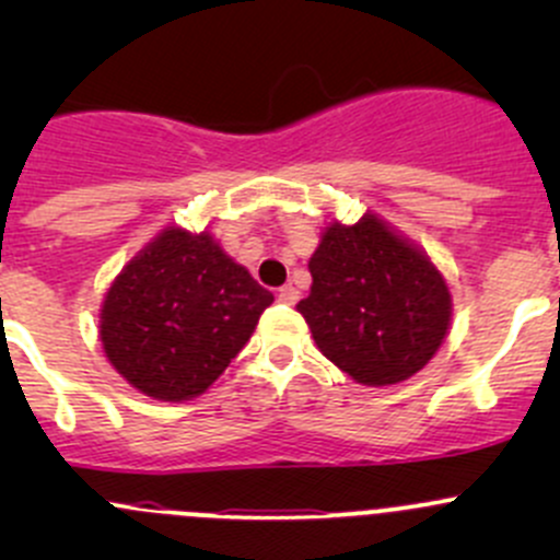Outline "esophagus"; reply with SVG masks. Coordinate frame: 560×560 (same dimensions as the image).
Returning <instances> with one entry per match:
<instances>
[{
	"label": "esophagus",
	"mask_w": 560,
	"mask_h": 560,
	"mask_svg": "<svg viewBox=\"0 0 560 560\" xmlns=\"http://www.w3.org/2000/svg\"><path fill=\"white\" fill-rule=\"evenodd\" d=\"M276 298H279V303H287V306H292V303H298L301 292H298L292 284H287V287H281L279 295H276Z\"/></svg>",
	"instance_id": "obj_1"
}]
</instances>
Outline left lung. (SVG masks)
<instances>
[{"label": "left lung", "mask_w": 560, "mask_h": 560, "mask_svg": "<svg viewBox=\"0 0 560 560\" xmlns=\"http://www.w3.org/2000/svg\"><path fill=\"white\" fill-rule=\"evenodd\" d=\"M308 270L312 292L298 312L319 352L354 382L398 385L439 352L453 316L447 281L376 213L325 228Z\"/></svg>", "instance_id": "left-lung-1"}]
</instances>
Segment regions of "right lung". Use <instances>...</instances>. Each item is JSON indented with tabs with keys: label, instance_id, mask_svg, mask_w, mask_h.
<instances>
[{
	"label": "right lung",
	"instance_id": "obj_1",
	"mask_svg": "<svg viewBox=\"0 0 560 560\" xmlns=\"http://www.w3.org/2000/svg\"><path fill=\"white\" fill-rule=\"evenodd\" d=\"M270 303L211 233L165 228L105 292L100 341L135 389L178 404L224 374Z\"/></svg>",
	"mask_w": 560,
	"mask_h": 560
}]
</instances>
